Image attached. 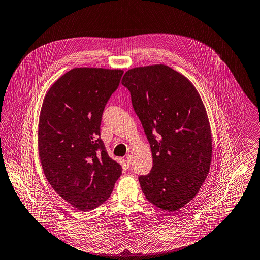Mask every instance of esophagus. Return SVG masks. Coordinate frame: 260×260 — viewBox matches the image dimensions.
<instances>
[{"instance_id":"1","label":"esophagus","mask_w":260,"mask_h":260,"mask_svg":"<svg viewBox=\"0 0 260 260\" xmlns=\"http://www.w3.org/2000/svg\"><path fill=\"white\" fill-rule=\"evenodd\" d=\"M125 162H126V164H127L128 166H131V165H132V157L127 155V156L125 157Z\"/></svg>"}]
</instances>
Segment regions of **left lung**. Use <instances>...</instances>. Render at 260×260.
Returning a JSON list of instances; mask_svg holds the SVG:
<instances>
[{"instance_id": "8db88e82", "label": "left lung", "mask_w": 260, "mask_h": 260, "mask_svg": "<svg viewBox=\"0 0 260 260\" xmlns=\"http://www.w3.org/2000/svg\"><path fill=\"white\" fill-rule=\"evenodd\" d=\"M121 84L151 145L153 168L139 181L146 199L166 212L188 204L212 162V132L193 84L165 64L128 70Z\"/></svg>"}]
</instances>
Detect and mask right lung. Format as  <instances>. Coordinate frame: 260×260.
<instances>
[{"instance_id":"right-lung-1","label":"right lung","mask_w":260,"mask_h":260,"mask_svg":"<svg viewBox=\"0 0 260 260\" xmlns=\"http://www.w3.org/2000/svg\"><path fill=\"white\" fill-rule=\"evenodd\" d=\"M122 70L75 68L47 91L38 123V153L54 191L79 211L93 210L110 197L121 166L100 139L104 107Z\"/></svg>"}]
</instances>
